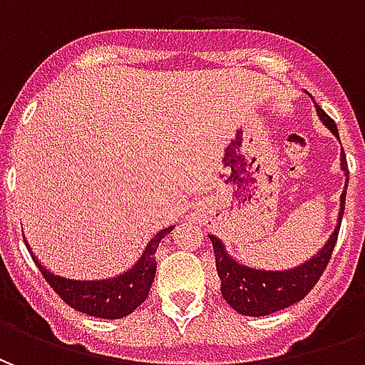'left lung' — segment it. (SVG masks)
Returning <instances> with one entry per match:
<instances>
[{
	"mask_svg": "<svg viewBox=\"0 0 365 365\" xmlns=\"http://www.w3.org/2000/svg\"><path fill=\"white\" fill-rule=\"evenodd\" d=\"M317 115L322 120V125L338 138L336 123L330 119L319 105H317ZM340 170L344 172L346 183L344 191L340 195L336 227L321 250L295 268L264 269L242 264L240 260L230 256L221 238L209 235L211 242H213L217 274L221 277L222 297L237 313L246 314V317H266V314H272L275 311H282L285 307H291L293 303L301 301L309 291L313 289L314 283L319 282V277L322 275L330 256H332L338 230H340V221L344 215L346 187H348V164H346L344 150L340 152Z\"/></svg>",
	"mask_w": 365,
	"mask_h": 365,
	"instance_id": "obj_1",
	"label": "left lung"
}]
</instances>
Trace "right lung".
Masks as SVG:
<instances>
[{
  "instance_id": "obj_1",
  "label": "right lung",
  "mask_w": 365,
  "mask_h": 365,
  "mask_svg": "<svg viewBox=\"0 0 365 365\" xmlns=\"http://www.w3.org/2000/svg\"><path fill=\"white\" fill-rule=\"evenodd\" d=\"M174 227L175 225L158 230L148 240L140 258L130 268L117 275H111V277H103V279H70L64 275L52 274L51 269L38 262L29 242L25 245L35 260L36 268L44 275V279L51 283L52 289L56 291L62 301H66L72 309L90 314V317H99V319H123L133 313L136 307L143 305L144 299L148 297V291H150L154 275H156V256L154 254L158 250L160 240Z\"/></svg>"
}]
</instances>
